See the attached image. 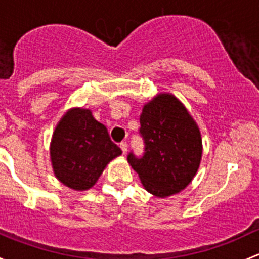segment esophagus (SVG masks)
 <instances>
[{
  "instance_id": "obj_1",
  "label": "esophagus",
  "mask_w": 259,
  "mask_h": 259,
  "mask_svg": "<svg viewBox=\"0 0 259 259\" xmlns=\"http://www.w3.org/2000/svg\"><path fill=\"white\" fill-rule=\"evenodd\" d=\"M120 149H121L122 154L126 155V152H127V144L126 143H121L120 144Z\"/></svg>"
}]
</instances>
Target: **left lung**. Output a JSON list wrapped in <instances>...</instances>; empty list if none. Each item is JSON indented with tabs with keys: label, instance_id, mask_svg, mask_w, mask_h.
I'll return each instance as SVG.
<instances>
[{
	"label": "left lung",
	"instance_id": "left-lung-1",
	"mask_svg": "<svg viewBox=\"0 0 259 259\" xmlns=\"http://www.w3.org/2000/svg\"><path fill=\"white\" fill-rule=\"evenodd\" d=\"M145 152L127 162L144 189L156 197H168L186 189L202 157V139L186 107L170 93H159L145 103L140 115Z\"/></svg>",
	"mask_w": 259,
	"mask_h": 259
}]
</instances>
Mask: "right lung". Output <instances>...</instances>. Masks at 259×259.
<instances>
[{"mask_svg":"<svg viewBox=\"0 0 259 259\" xmlns=\"http://www.w3.org/2000/svg\"><path fill=\"white\" fill-rule=\"evenodd\" d=\"M50 155L54 176L69 189H92L111 160L121 150L110 140L108 129L92 110L72 108L57 124Z\"/></svg>","mask_w":259,"mask_h":259,"instance_id":"add662e5","label":"right lung"}]
</instances>
